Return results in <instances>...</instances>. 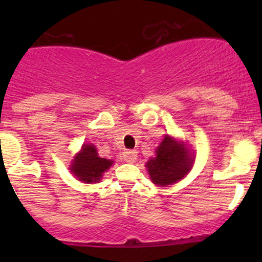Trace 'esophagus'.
I'll list each match as a JSON object with an SVG mask.
<instances>
[{"label":"esophagus","mask_w":262,"mask_h":262,"mask_svg":"<svg viewBox=\"0 0 262 262\" xmlns=\"http://www.w3.org/2000/svg\"><path fill=\"white\" fill-rule=\"evenodd\" d=\"M138 158V152L135 150H125L123 152V159L127 162H134Z\"/></svg>","instance_id":"obj_1"}]
</instances>
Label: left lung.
<instances>
[{
  "label": "left lung",
  "instance_id": "1",
  "mask_svg": "<svg viewBox=\"0 0 262 262\" xmlns=\"http://www.w3.org/2000/svg\"><path fill=\"white\" fill-rule=\"evenodd\" d=\"M193 165V154L187 144L166 134L155 150V158L146 162L151 181L158 186H169L182 180Z\"/></svg>",
  "mask_w": 262,
  "mask_h": 262
}]
</instances>
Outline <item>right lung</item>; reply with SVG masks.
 Instances as JSON below:
<instances>
[{
	"instance_id": "1",
	"label": "right lung",
	"mask_w": 262,
	"mask_h": 262,
	"mask_svg": "<svg viewBox=\"0 0 262 262\" xmlns=\"http://www.w3.org/2000/svg\"><path fill=\"white\" fill-rule=\"evenodd\" d=\"M113 165L112 160L98 156L93 144H83L82 148L71 161L70 171L80 181L85 183L100 182L102 176Z\"/></svg>"
}]
</instances>
